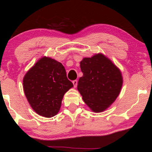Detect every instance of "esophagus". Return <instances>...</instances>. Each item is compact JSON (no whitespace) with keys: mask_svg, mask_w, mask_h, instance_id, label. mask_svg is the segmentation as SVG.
I'll list each match as a JSON object with an SVG mask.
<instances>
[{"mask_svg":"<svg viewBox=\"0 0 152 152\" xmlns=\"http://www.w3.org/2000/svg\"><path fill=\"white\" fill-rule=\"evenodd\" d=\"M72 84H73L75 87H76L77 85V80H73V81H72Z\"/></svg>","mask_w":152,"mask_h":152,"instance_id":"34e87169","label":"esophagus"}]
</instances>
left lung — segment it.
I'll return each instance as SVG.
<instances>
[{"label": "left lung", "mask_w": 152, "mask_h": 152, "mask_svg": "<svg viewBox=\"0 0 152 152\" xmlns=\"http://www.w3.org/2000/svg\"><path fill=\"white\" fill-rule=\"evenodd\" d=\"M83 76L77 89L84 102L93 111L102 112L117 98L121 90L122 77L120 70L102 54L84 58L80 62Z\"/></svg>", "instance_id": "8db88e82"}]
</instances>
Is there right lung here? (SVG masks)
<instances>
[{
	"mask_svg": "<svg viewBox=\"0 0 152 152\" xmlns=\"http://www.w3.org/2000/svg\"><path fill=\"white\" fill-rule=\"evenodd\" d=\"M23 84L31 107L39 115L46 118L53 117L59 112L64 94L73 86L64 66L45 57L28 70Z\"/></svg>",
	"mask_w": 152,
	"mask_h": 152,
	"instance_id": "1",
	"label": "right lung"
}]
</instances>
